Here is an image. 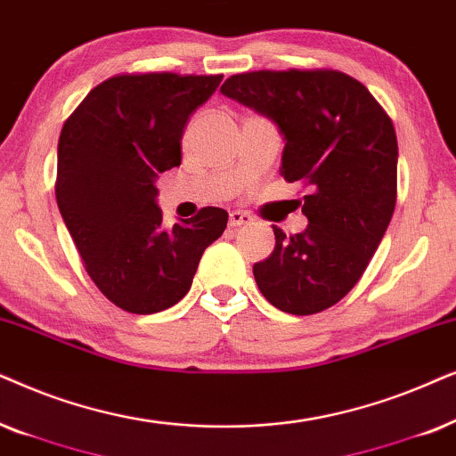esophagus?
Returning <instances> with one entry per match:
<instances>
[{
  "label": "esophagus",
  "instance_id": "1",
  "mask_svg": "<svg viewBox=\"0 0 456 456\" xmlns=\"http://www.w3.org/2000/svg\"><path fill=\"white\" fill-rule=\"evenodd\" d=\"M250 223H252L250 212H244V210L229 212V227H241V224H250Z\"/></svg>",
  "mask_w": 456,
  "mask_h": 456
}]
</instances>
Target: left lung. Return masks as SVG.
I'll return each mask as SVG.
<instances>
[{
  "mask_svg": "<svg viewBox=\"0 0 456 456\" xmlns=\"http://www.w3.org/2000/svg\"><path fill=\"white\" fill-rule=\"evenodd\" d=\"M221 91L279 126L283 179L308 187V227L289 238L273 227L275 250L254 265L260 294L298 317L325 311L359 281L394 215L392 120L365 85L330 69L241 72Z\"/></svg>",
  "mask_w": 456,
  "mask_h": 456,
  "instance_id": "obj_1",
  "label": "left lung"
}]
</instances>
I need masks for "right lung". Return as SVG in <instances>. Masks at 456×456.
Here are the masks:
<instances>
[{
    "mask_svg": "<svg viewBox=\"0 0 456 456\" xmlns=\"http://www.w3.org/2000/svg\"><path fill=\"white\" fill-rule=\"evenodd\" d=\"M221 78L110 77L89 91L60 133V215L97 289L126 313L151 314L177 305L204 250L227 227V210L206 206L165 229L154 185L158 175L181 165L187 120Z\"/></svg>",
    "mask_w": 456,
    "mask_h": 456,
    "instance_id": "right-lung-1",
    "label": "right lung"
}]
</instances>
